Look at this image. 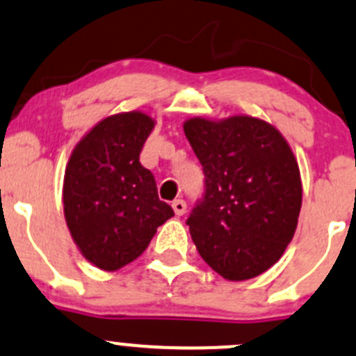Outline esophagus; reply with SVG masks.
Masks as SVG:
<instances>
[{
    "mask_svg": "<svg viewBox=\"0 0 356 356\" xmlns=\"http://www.w3.org/2000/svg\"><path fill=\"white\" fill-rule=\"evenodd\" d=\"M173 209H175V214L177 216H183L186 212V202L185 200H181V199H178V200H175L173 202Z\"/></svg>",
    "mask_w": 356,
    "mask_h": 356,
    "instance_id": "1",
    "label": "esophagus"
}]
</instances>
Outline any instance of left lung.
Returning <instances> with one entry per match:
<instances>
[{"label":"left lung","instance_id":"left-lung-1","mask_svg":"<svg viewBox=\"0 0 356 356\" xmlns=\"http://www.w3.org/2000/svg\"><path fill=\"white\" fill-rule=\"evenodd\" d=\"M183 130L205 177L186 219L200 257L229 281L266 273L286 250L302 209L291 147L273 124L245 115L190 118Z\"/></svg>","mask_w":356,"mask_h":356}]
</instances>
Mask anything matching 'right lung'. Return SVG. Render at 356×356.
<instances>
[{"mask_svg": "<svg viewBox=\"0 0 356 356\" xmlns=\"http://www.w3.org/2000/svg\"><path fill=\"white\" fill-rule=\"evenodd\" d=\"M154 120L140 111L99 122L75 145L65 171L63 211L73 241L89 262L118 270L173 218L154 175L140 164Z\"/></svg>", "mask_w": 356, "mask_h": 356, "instance_id": "add662e5", "label": "right lung"}]
</instances>
